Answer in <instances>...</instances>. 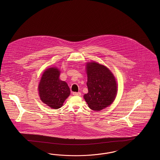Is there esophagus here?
<instances>
[{
    "instance_id": "obj_1",
    "label": "esophagus",
    "mask_w": 160,
    "mask_h": 160,
    "mask_svg": "<svg viewBox=\"0 0 160 160\" xmlns=\"http://www.w3.org/2000/svg\"><path fill=\"white\" fill-rule=\"evenodd\" d=\"M73 95L74 96H80L81 95V92H73Z\"/></svg>"
}]
</instances>
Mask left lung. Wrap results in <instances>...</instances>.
I'll return each mask as SVG.
<instances>
[{"label":"left lung","instance_id":"obj_1","mask_svg":"<svg viewBox=\"0 0 160 160\" xmlns=\"http://www.w3.org/2000/svg\"><path fill=\"white\" fill-rule=\"evenodd\" d=\"M88 93L84 98L90 108L98 112L111 105L117 92L115 77L108 68L92 62L86 64Z\"/></svg>","mask_w":160,"mask_h":160}]
</instances>
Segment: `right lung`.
I'll list each match as a JSON object with an SVG mask.
<instances>
[{
  "mask_svg": "<svg viewBox=\"0 0 160 160\" xmlns=\"http://www.w3.org/2000/svg\"><path fill=\"white\" fill-rule=\"evenodd\" d=\"M60 74L57 68H47L42 74L38 87L42 102L53 109L62 106L70 94L67 82L59 78Z\"/></svg>",
  "mask_w": 160,
  "mask_h": 160,
  "instance_id": "right-lung-1",
  "label": "right lung"
}]
</instances>
